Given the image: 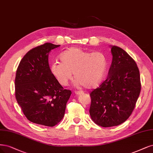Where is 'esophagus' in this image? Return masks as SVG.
Here are the masks:
<instances>
[{"label":"esophagus","mask_w":153,"mask_h":153,"mask_svg":"<svg viewBox=\"0 0 153 153\" xmlns=\"http://www.w3.org/2000/svg\"><path fill=\"white\" fill-rule=\"evenodd\" d=\"M75 93L76 94V95H81L82 94L83 92L82 91H75Z\"/></svg>","instance_id":"34e87169"}]
</instances>
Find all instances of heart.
<instances>
[{
    "instance_id": "b5f03b06",
    "label": "heart",
    "mask_w": 153,
    "mask_h": 153,
    "mask_svg": "<svg viewBox=\"0 0 153 153\" xmlns=\"http://www.w3.org/2000/svg\"><path fill=\"white\" fill-rule=\"evenodd\" d=\"M59 59L61 62H52L50 71L62 86L68 85L74 73L76 85L95 88L101 83L106 70V57L101 52H91L73 47L62 52Z\"/></svg>"
}]
</instances>
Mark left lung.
<instances>
[{"label": "left lung", "mask_w": 153, "mask_h": 153, "mask_svg": "<svg viewBox=\"0 0 153 153\" xmlns=\"http://www.w3.org/2000/svg\"><path fill=\"white\" fill-rule=\"evenodd\" d=\"M111 47L113 59L106 80L90 94L91 118L103 127L125 122L134 111L141 90L135 61L120 47Z\"/></svg>", "instance_id": "left-lung-1"}]
</instances>
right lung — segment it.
Masks as SVG:
<instances>
[{
	"label": "right lung",
	"mask_w": 153,
	"mask_h": 153,
	"mask_svg": "<svg viewBox=\"0 0 153 153\" xmlns=\"http://www.w3.org/2000/svg\"><path fill=\"white\" fill-rule=\"evenodd\" d=\"M59 46L45 43L29 51L21 60L15 78L16 99L25 117L47 127L61 122L71 94L50 71L49 54Z\"/></svg>",
	"instance_id": "obj_1"
}]
</instances>
